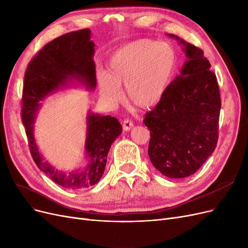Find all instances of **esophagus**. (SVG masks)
<instances>
[{
  "label": "esophagus",
  "instance_id": "1",
  "mask_svg": "<svg viewBox=\"0 0 248 248\" xmlns=\"http://www.w3.org/2000/svg\"><path fill=\"white\" fill-rule=\"evenodd\" d=\"M133 127V122L129 119H126V120L123 121V130L124 131H129L131 128Z\"/></svg>",
  "mask_w": 248,
  "mask_h": 248
}]
</instances>
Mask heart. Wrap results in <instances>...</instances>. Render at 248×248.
Masks as SVG:
<instances>
[{
    "label": "heart",
    "mask_w": 248,
    "mask_h": 248,
    "mask_svg": "<svg viewBox=\"0 0 248 248\" xmlns=\"http://www.w3.org/2000/svg\"><path fill=\"white\" fill-rule=\"evenodd\" d=\"M176 53L166 42L140 39L127 43L109 57L106 74L98 77L100 97L115 105L125 97L141 108H150L161 101L176 69Z\"/></svg>",
    "instance_id": "b5f03b06"
}]
</instances>
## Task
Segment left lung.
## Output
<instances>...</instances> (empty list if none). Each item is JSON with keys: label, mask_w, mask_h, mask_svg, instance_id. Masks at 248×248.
I'll return each instance as SVG.
<instances>
[{"label": "left lung", "mask_w": 248, "mask_h": 248, "mask_svg": "<svg viewBox=\"0 0 248 248\" xmlns=\"http://www.w3.org/2000/svg\"><path fill=\"white\" fill-rule=\"evenodd\" d=\"M168 36L182 45L186 61L143 123L151 134L148 153L154 167L167 177L184 178L197 171L217 147L220 96L203 51Z\"/></svg>", "instance_id": "1"}]
</instances>
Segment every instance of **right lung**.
<instances>
[{
    "mask_svg": "<svg viewBox=\"0 0 248 248\" xmlns=\"http://www.w3.org/2000/svg\"><path fill=\"white\" fill-rule=\"evenodd\" d=\"M90 38L91 31L84 29L51 41L31 59L24 76L22 122L32 159L54 183L72 190L98 183L105 172L110 146L122 133L121 124L114 117L88 112L84 147L86 164L72 172L58 170L44 160L36 141L33 124L43 101L56 92L73 85L88 91L95 89V50Z\"/></svg>",
    "mask_w": 248,
    "mask_h": 248,
    "instance_id": "obj_1",
    "label": "right lung"
}]
</instances>
